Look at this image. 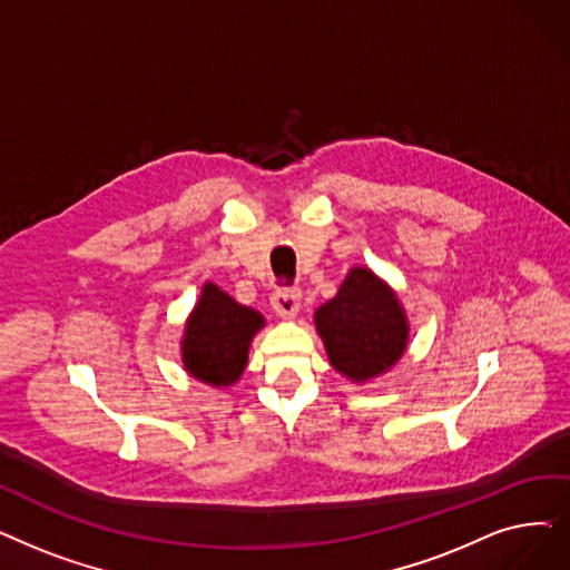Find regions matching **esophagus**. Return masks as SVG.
<instances>
[{"label":"esophagus","instance_id":"1","mask_svg":"<svg viewBox=\"0 0 570 570\" xmlns=\"http://www.w3.org/2000/svg\"><path fill=\"white\" fill-rule=\"evenodd\" d=\"M272 309L282 318H295L301 312V291L298 288H279L272 295Z\"/></svg>","mask_w":570,"mask_h":570}]
</instances>
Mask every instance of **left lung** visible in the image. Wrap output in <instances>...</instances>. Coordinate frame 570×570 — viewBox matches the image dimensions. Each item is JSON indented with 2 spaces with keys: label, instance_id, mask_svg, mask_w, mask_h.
Instances as JSON below:
<instances>
[{
  "label": "left lung",
  "instance_id": "8db88e82",
  "mask_svg": "<svg viewBox=\"0 0 570 570\" xmlns=\"http://www.w3.org/2000/svg\"><path fill=\"white\" fill-rule=\"evenodd\" d=\"M331 365L352 382H367L405 354L410 324L401 301L375 272L352 267L333 301L314 314Z\"/></svg>",
  "mask_w": 570,
  "mask_h": 570
}]
</instances>
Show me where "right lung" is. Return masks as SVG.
Returning a JSON list of instances; mask_svg holds the SVG:
<instances>
[{
  "instance_id": "right-lung-1",
  "label": "right lung",
  "mask_w": 570,
  "mask_h": 570,
  "mask_svg": "<svg viewBox=\"0 0 570 570\" xmlns=\"http://www.w3.org/2000/svg\"><path fill=\"white\" fill-rule=\"evenodd\" d=\"M263 326L261 312L235 303L226 291L207 282L184 328L186 373L212 386L235 384L249 361L252 340Z\"/></svg>"
}]
</instances>
